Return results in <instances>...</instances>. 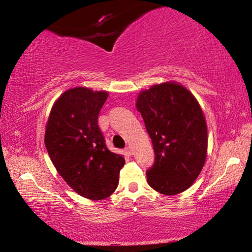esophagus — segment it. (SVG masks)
<instances>
[{"mask_svg":"<svg viewBox=\"0 0 252 252\" xmlns=\"http://www.w3.org/2000/svg\"><path fill=\"white\" fill-rule=\"evenodd\" d=\"M125 153H126V155H128V156H132V155H133V149L130 147H127L126 149H125Z\"/></svg>","mask_w":252,"mask_h":252,"instance_id":"esophagus-1","label":"esophagus"}]
</instances>
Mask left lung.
Instances as JSON below:
<instances>
[{
	"label": "left lung",
	"mask_w": 252,
	"mask_h": 252,
	"mask_svg": "<svg viewBox=\"0 0 252 252\" xmlns=\"http://www.w3.org/2000/svg\"><path fill=\"white\" fill-rule=\"evenodd\" d=\"M136 109L155 153L148 184L168 196L187 190L201 173L208 154V126L197 99L182 85L167 81L141 91Z\"/></svg>",
	"instance_id": "obj_1"
}]
</instances>
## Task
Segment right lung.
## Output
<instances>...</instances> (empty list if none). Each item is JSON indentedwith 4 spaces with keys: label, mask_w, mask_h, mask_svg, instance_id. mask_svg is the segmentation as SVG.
<instances>
[{
    "label": "right lung",
    "mask_w": 252,
    "mask_h": 252,
    "mask_svg": "<svg viewBox=\"0 0 252 252\" xmlns=\"http://www.w3.org/2000/svg\"><path fill=\"white\" fill-rule=\"evenodd\" d=\"M108 92L75 87L54 103L44 134V144L64 181L82 197L97 201L118 187L125 159L111 153L97 125Z\"/></svg>",
    "instance_id": "obj_1"
}]
</instances>
